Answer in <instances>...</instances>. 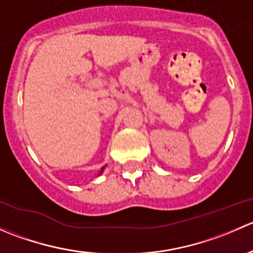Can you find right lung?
Listing matches in <instances>:
<instances>
[{
  "label": "right lung",
  "mask_w": 253,
  "mask_h": 253,
  "mask_svg": "<svg viewBox=\"0 0 253 253\" xmlns=\"http://www.w3.org/2000/svg\"><path fill=\"white\" fill-rule=\"evenodd\" d=\"M104 169H105V167H103V168H101V171H100V172H99V175H101V174H103Z\"/></svg>",
  "instance_id": "add662e5"
}]
</instances>
